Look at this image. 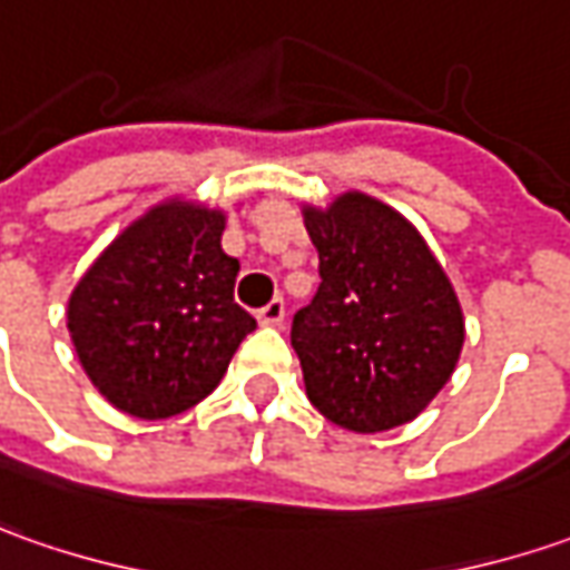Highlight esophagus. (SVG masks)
Here are the masks:
<instances>
[{"instance_id":"esophagus-1","label":"esophagus","mask_w":570,"mask_h":570,"mask_svg":"<svg viewBox=\"0 0 570 570\" xmlns=\"http://www.w3.org/2000/svg\"><path fill=\"white\" fill-rule=\"evenodd\" d=\"M284 315H286V305L281 296H277V299H271L265 308H258V322L267 324V327H281V324H284Z\"/></svg>"}]
</instances>
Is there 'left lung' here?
<instances>
[{"instance_id":"left-lung-1","label":"left lung","mask_w":570,"mask_h":570,"mask_svg":"<svg viewBox=\"0 0 570 570\" xmlns=\"http://www.w3.org/2000/svg\"><path fill=\"white\" fill-rule=\"evenodd\" d=\"M322 284L293 315L305 394L324 420L372 435L416 420L463 346V312L416 226L363 191L305 207Z\"/></svg>"}]
</instances>
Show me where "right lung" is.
Wrapping results in <instances>:
<instances>
[{"label": "right lung", "instance_id": "right-lung-1", "mask_svg": "<svg viewBox=\"0 0 570 570\" xmlns=\"http://www.w3.org/2000/svg\"><path fill=\"white\" fill-rule=\"evenodd\" d=\"M226 217L169 198L126 226L71 289L69 334L94 387L138 420H167L220 384L255 318L233 299Z\"/></svg>", "mask_w": 570, "mask_h": 570}]
</instances>
